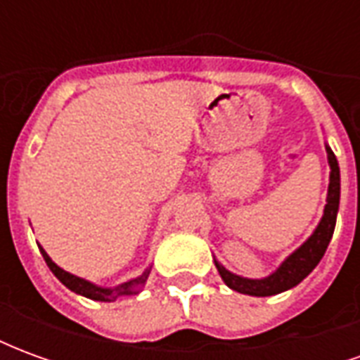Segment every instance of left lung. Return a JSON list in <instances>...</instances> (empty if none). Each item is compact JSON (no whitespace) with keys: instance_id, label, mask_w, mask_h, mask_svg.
<instances>
[{"instance_id":"left-lung-1","label":"left lung","mask_w":360,"mask_h":360,"mask_svg":"<svg viewBox=\"0 0 360 360\" xmlns=\"http://www.w3.org/2000/svg\"><path fill=\"white\" fill-rule=\"evenodd\" d=\"M326 154H328V164H330V185H328V196H326V206L322 219L318 221L316 229L312 231L307 241L302 243L299 249H295L289 257L278 266V270L271 271L270 276L260 279H250L237 276L229 271L226 266H221L214 258V264L218 268L219 276L224 279L229 289L237 293L252 295V297H270V295L283 293L291 287L299 285L302 279L314 270L318 262L324 257L328 245L332 241L333 229H335V219L340 210V165L335 160L332 148L326 144Z\"/></svg>"}]
</instances>
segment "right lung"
<instances>
[{"instance_id": "right-lung-1", "label": "right lung", "mask_w": 360, "mask_h": 360, "mask_svg": "<svg viewBox=\"0 0 360 360\" xmlns=\"http://www.w3.org/2000/svg\"><path fill=\"white\" fill-rule=\"evenodd\" d=\"M38 249L42 252L44 260H46V264L53 271V276L67 287V289H71L73 293L82 295V297H86V299H92V301H102V302H113L119 297H127V295H136L141 293L142 285L146 283V279L150 276V270L152 268H146V270L142 271L139 278H133L125 281V283H119L115 287H102V285H96L92 281L84 278H79V276H73V274H69L63 268H59L50 257H48V252L38 245Z\"/></svg>"}]
</instances>
